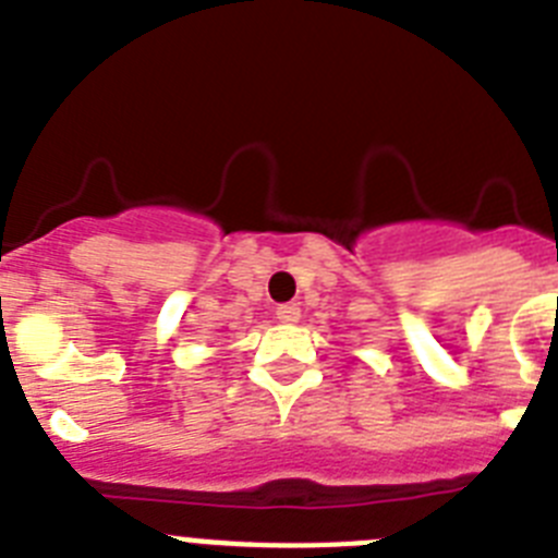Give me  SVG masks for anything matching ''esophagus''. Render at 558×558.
Masks as SVG:
<instances>
[{
	"mask_svg": "<svg viewBox=\"0 0 558 558\" xmlns=\"http://www.w3.org/2000/svg\"><path fill=\"white\" fill-rule=\"evenodd\" d=\"M276 318L282 324H295L302 318V307H299V304H279V307H276Z\"/></svg>",
	"mask_w": 558,
	"mask_h": 558,
	"instance_id": "esophagus-1",
	"label": "esophagus"
}]
</instances>
